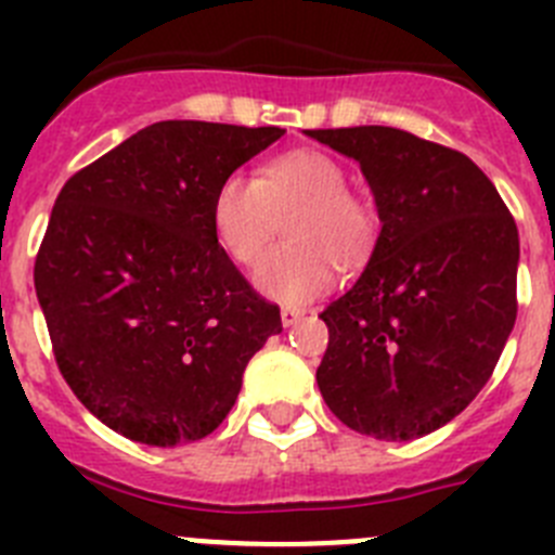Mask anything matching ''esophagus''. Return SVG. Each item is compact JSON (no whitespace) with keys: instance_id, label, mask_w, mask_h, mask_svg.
<instances>
[{"instance_id":"esophagus-1","label":"esophagus","mask_w":555,"mask_h":555,"mask_svg":"<svg viewBox=\"0 0 555 555\" xmlns=\"http://www.w3.org/2000/svg\"><path fill=\"white\" fill-rule=\"evenodd\" d=\"M302 317H306V311H302V308H283V311H281L283 327H294L297 322L302 320Z\"/></svg>"}]
</instances>
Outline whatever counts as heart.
<instances>
[{
    "instance_id": "b5f03b06",
    "label": "heart",
    "mask_w": 555,
    "mask_h": 555,
    "mask_svg": "<svg viewBox=\"0 0 555 555\" xmlns=\"http://www.w3.org/2000/svg\"><path fill=\"white\" fill-rule=\"evenodd\" d=\"M288 244L255 269V286L269 300L300 306L325 292L333 261H361L375 242V210L347 189V171L320 150L283 152L258 178L233 171L214 191L210 228L230 261L253 267L286 217Z\"/></svg>"
}]
</instances>
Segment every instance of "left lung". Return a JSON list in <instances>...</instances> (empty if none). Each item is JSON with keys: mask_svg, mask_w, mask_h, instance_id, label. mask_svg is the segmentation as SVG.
<instances>
[{"mask_svg": "<svg viewBox=\"0 0 555 555\" xmlns=\"http://www.w3.org/2000/svg\"><path fill=\"white\" fill-rule=\"evenodd\" d=\"M308 135L361 164L380 219L364 272L320 313L331 338L317 384L347 428L420 439L473 403L506 347L517 224L450 146L377 125Z\"/></svg>", "mask_w": 555, "mask_h": 555, "instance_id": "left-lung-1", "label": "left lung"}]
</instances>
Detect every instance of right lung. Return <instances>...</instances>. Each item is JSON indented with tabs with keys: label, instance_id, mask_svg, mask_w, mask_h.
<instances>
[{
	"label": "right lung",
	"instance_id": "add662e5",
	"mask_svg": "<svg viewBox=\"0 0 555 555\" xmlns=\"http://www.w3.org/2000/svg\"><path fill=\"white\" fill-rule=\"evenodd\" d=\"M283 132L158 121L57 194L36 258L52 352L77 400L132 442L214 434L283 331L210 228L217 185Z\"/></svg>",
	"mask_w": 555,
	"mask_h": 555
}]
</instances>
